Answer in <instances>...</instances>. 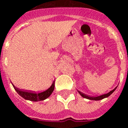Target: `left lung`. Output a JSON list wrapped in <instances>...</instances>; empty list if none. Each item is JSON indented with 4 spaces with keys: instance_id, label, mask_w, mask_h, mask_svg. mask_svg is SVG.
Returning <instances> with one entry per match:
<instances>
[{
    "instance_id": "8db88e82",
    "label": "left lung",
    "mask_w": 128,
    "mask_h": 128,
    "mask_svg": "<svg viewBox=\"0 0 128 128\" xmlns=\"http://www.w3.org/2000/svg\"><path fill=\"white\" fill-rule=\"evenodd\" d=\"M118 87V86H117ZM117 87L114 89L113 90L110 91V92L108 93H107V94H102V95H100V96H89V95H87V94H85L84 93H82V92H80L79 90H78V92H79V94L81 95V96L84 98H86V99H88V100H95V101H98V100H103V99H104V98H106L110 96L111 94H113L115 90H116Z\"/></svg>"
}]
</instances>
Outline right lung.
Here are the masks:
<instances>
[{"instance_id":"1","label":"right lung","mask_w":128,"mask_h":128,"mask_svg":"<svg viewBox=\"0 0 128 128\" xmlns=\"http://www.w3.org/2000/svg\"><path fill=\"white\" fill-rule=\"evenodd\" d=\"M12 85L14 88V90H16V92H17V94L20 96H21L22 98H23L24 100H29V101H32V102H40V101H42V100L47 99L52 94L54 91V89H55V80L53 81V84H51L50 88H48L45 91L41 92L21 90L19 88H16L12 84Z\"/></svg>"}]
</instances>
